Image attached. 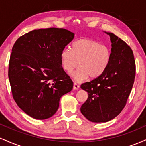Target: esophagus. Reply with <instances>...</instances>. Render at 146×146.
Instances as JSON below:
<instances>
[{
	"label": "esophagus",
	"mask_w": 146,
	"mask_h": 146,
	"mask_svg": "<svg viewBox=\"0 0 146 146\" xmlns=\"http://www.w3.org/2000/svg\"><path fill=\"white\" fill-rule=\"evenodd\" d=\"M79 87H80V86H79V84L78 83H76V82L73 83V89L78 90L79 88Z\"/></svg>",
	"instance_id": "obj_1"
}]
</instances>
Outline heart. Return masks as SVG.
<instances>
[{
    "instance_id": "obj_1",
    "label": "heart",
    "mask_w": 146,
    "mask_h": 146,
    "mask_svg": "<svg viewBox=\"0 0 146 146\" xmlns=\"http://www.w3.org/2000/svg\"><path fill=\"white\" fill-rule=\"evenodd\" d=\"M111 52L106 45L91 39L78 40L60 54L62 68L71 73L78 64L80 67L71 74L75 81L82 82L90 76L96 78L103 74L109 65Z\"/></svg>"
}]
</instances>
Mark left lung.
<instances>
[{"label": "left lung", "instance_id": "8db88e82", "mask_svg": "<svg viewBox=\"0 0 146 146\" xmlns=\"http://www.w3.org/2000/svg\"><path fill=\"white\" fill-rule=\"evenodd\" d=\"M112 42L109 65L103 74L81 88L88 99L80 111L88 120L107 122L116 117L126 104L135 78V61L131 48L113 33L105 32Z\"/></svg>", "mask_w": 146, "mask_h": 146}]
</instances>
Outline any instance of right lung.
<instances>
[{"label": "right lung", "instance_id": "obj_1", "mask_svg": "<svg viewBox=\"0 0 146 146\" xmlns=\"http://www.w3.org/2000/svg\"><path fill=\"white\" fill-rule=\"evenodd\" d=\"M73 38L74 33L62 28L35 29L20 37L13 46L8 71L13 98L32 118L53 116L61 97L73 88L60 54Z\"/></svg>", "mask_w": 146, "mask_h": 146}]
</instances>
